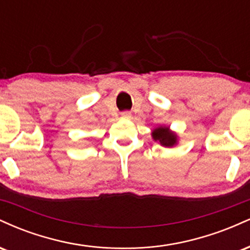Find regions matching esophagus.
<instances>
[{
	"label": "esophagus",
	"mask_w": 250,
	"mask_h": 250,
	"mask_svg": "<svg viewBox=\"0 0 250 250\" xmlns=\"http://www.w3.org/2000/svg\"><path fill=\"white\" fill-rule=\"evenodd\" d=\"M131 114L129 113V111H125V113H122V117L123 119H130Z\"/></svg>",
	"instance_id": "34e87169"
}]
</instances>
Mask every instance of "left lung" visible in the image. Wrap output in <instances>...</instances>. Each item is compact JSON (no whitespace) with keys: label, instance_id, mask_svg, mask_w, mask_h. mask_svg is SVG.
Wrapping results in <instances>:
<instances>
[{"label":"left lung","instance_id":"8db88e82","mask_svg":"<svg viewBox=\"0 0 250 250\" xmlns=\"http://www.w3.org/2000/svg\"><path fill=\"white\" fill-rule=\"evenodd\" d=\"M151 136L155 141L160 142L163 147H173L177 145V135L171 131L169 127H157L151 133Z\"/></svg>","mask_w":250,"mask_h":250}]
</instances>
